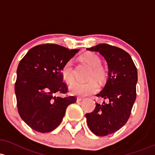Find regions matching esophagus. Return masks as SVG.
Segmentation results:
<instances>
[{"label":"esophagus","instance_id":"obj_1","mask_svg":"<svg viewBox=\"0 0 155 155\" xmlns=\"http://www.w3.org/2000/svg\"><path fill=\"white\" fill-rule=\"evenodd\" d=\"M83 99H84V98H81V97H77V98H76V101H77V102H79V101H82Z\"/></svg>","mask_w":155,"mask_h":155}]
</instances>
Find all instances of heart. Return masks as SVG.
<instances>
[{
    "label": "heart",
    "instance_id": "1",
    "mask_svg": "<svg viewBox=\"0 0 155 155\" xmlns=\"http://www.w3.org/2000/svg\"><path fill=\"white\" fill-rule=\"evenodd\" d=\"M81 60L86 62L92 68L91 74V77L102 80L106 76V70L101 65V59L94 53H86L81 56ZM61 74L62 79L66 82H71L74 79V63L72 60H68L62 66L61 69ZM98 90V84L94 79L82 82L74 81L69 86V92L74 96H85L95 93Z\"/></svg>",
    "mask_w": 155,
    "mask_h": 155
}]
</instances>
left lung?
Here are the masks:
<instances>
[{"instance_id":"obj_1","label":"left lung","mask_w":155,"mask_h":155,"mask_svg":"<svg viewBox=\"0 0 155 155\" xmlns=\"http://www.w3.org/2000/svg\"><path fill=\"white\" fill-rule=\"evenodd\" d=\"M98 52L108 65V79L104 89L96 96L107 102L96 103V108L87 113V123L98 136L113 134L127 123L136 99L137 71L130 54L123 49L107 44L87 48Z\"/></svg>"}]
</instances>
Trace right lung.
Instances as JSON below:
<instances>
[{
	"mask_svg": "<svg viewBox=\"0 0 155 155\" xmlns=\"http://www.w3.org/2000/svg\"><path fill=\"white\" fill-rule=\"evenodd\" d=\"M79 50H69L54 44L31 48L17 69L15 91L18 113L34 130L49 132L62 121L68 105L76 102L74 96L56 97L65 93L61 69Z\"/></svg>",
	"mask_w": 155,
	"mask_h": 155,
	"instance_id": "1",
	"label": "right lung"
}]
</instances>
